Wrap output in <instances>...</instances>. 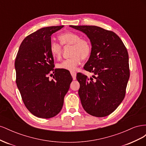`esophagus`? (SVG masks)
I'll return each instance as SVG.
<instances>
[{
  "label": "esophagus",
  "mask_w": 146,
  "mask_h": 146,
  "mask_svg": "<svg viewBox=\"0 0 146 146\" xmlns=\"http://www.w3.org/2000/svg\"><path fill=\"white\" fill-rule=\"evenodd\" d=\"M70 74H71V76L73 78V80H76V76H77V74L76 72L74 71H70Z\"/></svg>",
  "instance_id": "esophagus-1"
}]
</instances>
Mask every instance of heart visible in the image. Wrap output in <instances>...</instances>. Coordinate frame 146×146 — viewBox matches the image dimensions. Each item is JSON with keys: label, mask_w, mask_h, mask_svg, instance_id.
<instances>
[{"label": "heart", "mask_w": 146, "mask_h": 146, "mask_svg": "<svg viewBox=\"0 0 146 146\" xmlns=\"http://www.w3.org/2000/svg\"><path fill=\"white\" fill-rule=\"evenodd\" d=\"M58 39L61 45H72L71 58L66 59L57 64L60 69L67 70H76L80 64L82 59H86L90 56L91 51L90 42L86 39L80 38L76 33L66 32L59 35ZM50 52L54 58H58L61 54V46L59 44L52 42L50 44Z\"/></svg>", "instance_id": "obj_1"}]
</instances>
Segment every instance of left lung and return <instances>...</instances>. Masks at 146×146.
<instances>
[{"label":"left lung","mask_w":146,"mask_h":146,"mask_svg":"<svg viewBox=\"0 0 146 146\" xmlns=\"http://www.w3.org/2000/svg\"><path fill=\"white\" fill-rule=\"evenodd\" d=\"M69 27L85 33L91 44L90 56L84 69L94 73L95 80L80 73L77 74L81 85L78 95L82 107L93 116H107L124 99L130 77L127 48L121 38L111 31L94 25Z\"/></svg>","instance_id":"8db88e82"}]
</instances>
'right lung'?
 Masks as SVG:
<instances>
[{
	"label": "right lung",
	"mask_w": 146,
	"mask_h": 146,
	"mask_svg": "<svg viewBox=\"0 0 146 146\" xmlns=\"http://www.w3.org/2000/svg\"><path fill=\"white\" fill-rule=\"evenodd\" d=\"M63 27L38 30L24 39L17 54V86L26 108L38 117L48 119L60 113L72 81L68 70H53L54 57L50 52L52 35ZM52 71L54 76L50 81L48 75Z\"/></svg>",
	"instance_id": "1"
}]
</instances>
